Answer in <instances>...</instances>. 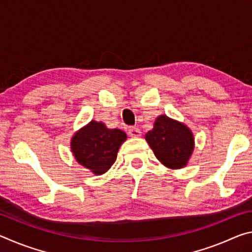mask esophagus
I'll list each match as a JSON object with an SVG mask.
<instances>
[{"mask_svg":"<svg viewBox=\"0 0 252 252\" xmlns=\"http://www.w3.org/2000/svg\"><path fill=\"white\" fill-rule=\"evenodd\" d=\"M127 133H129V135L132 136V138H139V136H141V131L135 126H130L129 129H127Z\"/></svg>","mask_w":252,"mask_h":252,"instance_id":"34e87169","label":"esophagus"}]
</instances>
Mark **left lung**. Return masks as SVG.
I'll return each instance as SVG.
<instances>
[{"mask_svg": "<svg viewBox=\"0 0 252 252\" xmlns=\"http://www.w3.org/2000/svg\"><path fill=\"white\" fill-rule=\"evenodd\" d=\"M146 140L157 159L170 169L186 167L194 149V138L189 127L167 116L157 118Z\"/></svg>", "mask_w": 252, "mask_h": 252, "instance_id": "8db88e82", "label": "left lung"}]
</instances>
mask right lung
Segmentation results:
<instances>
[{"mask_svg":"<svg viewBox=\"0 0 252 252\" xmlns=\"http://www.w3.org/2000/svg\"><path fill=\"white\" fill-rule=\"evenodd\" d=\"M126 140V132L108 129L104 123L92 120L72 136L71 151L81 165L100 176L116 162L119 149Z\"/></svg>","mask_w":252,"mask_h":252,"instance_id":"right-lung-1","label":"right lung"}]
</instances>
